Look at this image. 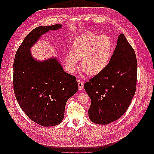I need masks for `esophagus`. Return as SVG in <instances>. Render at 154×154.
I'll return each instance as SVG.
<instances>
[{"mask_svg":"<svg viewBox=\"0 0 154 154\" xmlns=\"http://www.w3.org/2000/svg\"><path fill=\"white\" fill-rule=\"evenodd\" d=\"M78 87H79V89L80 90H82L83 88V82L80 80V79H78Z\"/></svg>","mask_w":154,"mask_h":154,"instance_id":"1","label":"esophagus"}]
</instances>
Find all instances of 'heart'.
<instances>
[{
  "instance_id": "b5f03b06",
  "label": "heart",
  "mask_w": 154,
  "mask_h": 154,
  "mask_svg": "<svg viewBox=\"0 0 154 154\" xmlns=\"http://www.w3.org/2000/svg\"><path fill=\"white\" fill-rule=\"evenodd\" d=\"M112 51L110 39L87 32L77 38L72 44L71 53L66 57V62L71 71L78 68L81 60V69L88 75H96L106 67Z\"/></svg>"
}]
</instances>
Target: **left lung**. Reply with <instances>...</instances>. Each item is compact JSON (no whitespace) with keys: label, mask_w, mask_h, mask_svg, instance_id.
<instances>
[{"label":"left lung","mask_w":154,"mask_h":154,"mask_svg":"<svg viewBox=\"0 0 154 154\" xmlns=\"http://www.w3.org/2000/svg\"><path fill=\"white\" fill-rule=\"evenodd\" d=\"M137 74L136 53L121 34L106 67L84 84L91 100L88 112L92 122L106 125L125 113L136 92Z\"/></svg>","instance_id":"obj_1"}]
</instances>
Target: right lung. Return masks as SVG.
<instances>
[{
  "label": "right lung",
  "mask_w": 154,
  "mask_h": 154,
  "mask_svg": "<svg viewBox=\"0 0 154 154\" xmlns=\"http://www.w3.org/2000/svg\"><path fill=\"white\" fill-rule=\"evenodd\" d=\"M61 27L32 29L18 48L13 63V90L18 103L27 117L44 127L62 122L67 101L78 90L76 78L65 72L55 58L40 62L30 53L42 35Z\"/></svg>",
  "instance_id": "obj_1"
}]
</instances>
